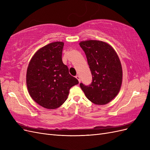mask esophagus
I'll use <instances>...</instances> for the list:
<instances>
[{
    "instance_id": "1",
    "label": "esophagus",
    "mask_w": 150,
    "mask_h": 150,
    "mask_svg": "<svg viewBox=\"0 0 150 150\" xmlns=\"http://www.w3.org/2000/svg\"><path fill=\"white\" fill-rule=\"evenodd\" d=\"M76 78L78 80V81H79V83H81V78H80V77H79V76H76Z\"/></svg>"
}]
</instances>
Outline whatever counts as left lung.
<instances>
[{"mask_svg": "<svg viewBox=\"0 0 150 150\" xmlns=\"http://www.w3.org/2000/svg\"><path fill=\"white\" fill-rule=\"evenodd\" d=\"M84 51L93 76L89 86L80 87L86 98L95 104L110 103L119 93L122 79V66L115 50L110 44L97 40L79 42Z\"/></svg>", "mask_w": 150, "mask_h": 150, "instance_id": "8db88e82", "label": "left lung"}]
</instances>
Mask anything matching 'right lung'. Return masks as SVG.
<instances>
[{
	"label": "right lung",
	"mask_w": 150,
	"mask_h": 150,
	"mask_svg": "<svg viewBox=\"0 0 150 150\" xmlns=\"http://www.w3.org/2000/svg\"><path fill=\"white\" fill-rule=\"evenodd\" d=\"M63 46L64 42L57 41L40 48L27 69L26 84L30 97L50 110L60 107L67 99L71 88L79 83L62 62Z\"/></svg>",
	"instance_id": "add662e5"
}]
</instances>
